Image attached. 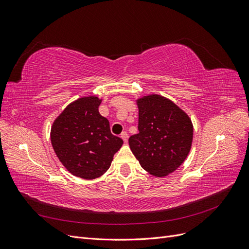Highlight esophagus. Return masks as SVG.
Instances as JSON below:
<instances>
[{
    "label": "esophagus",
    "mask_w": 249,
    "mask_h": 249,
    "mask_svg": "<svg viewBox=\"0 0 249 249\" xmlns=\"http://www.w3.org/2000/svg\"><path fill=\"white\" fill-rule=\"evenodd\" d=\"M122 138L124 142H127V139H129V134H127L126 132H123L122 133Z\"/></svg>",
    "instance_id": "1"
}]
</instances>
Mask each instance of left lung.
Returning a JSON list of instances; mask_svg holds the SVG:
<instances>
[{
    "instance_id": "obj_1",
    "label": "left lung",
    "mask_w": 249,
    "mask_h": 249,
    "mask_svg": "<svg viewBox=\"0 0 249 249\" xmlns=\"http://www.w3.org/2000/svg\"><path fill=\"white\" fill-rule=\"evenodd\" d=\"M137 106L139 133L129 138L132 153L152 176H168L189 155L193 139L191 119L162 95L140 97Z\"/></svg>"
}]
</instances>
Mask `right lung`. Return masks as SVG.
<instances>
[{"label":"right lung","instance_id":"right-lung-1","mask_svg":"<svg viewBox=\"0 0 249 249\" xmlns=\"http://www.w3.org/2000/svg\"><path fill=\"white\" fill-rule=\"evenodd\" d=\"M97 96L71 103L51 129V141L58 159L71 175L93 179L106 172L123 139L110 131L109 120L100 114Z\"/></svg>","mask_w":249,"mask_h":249}]
</instances>
